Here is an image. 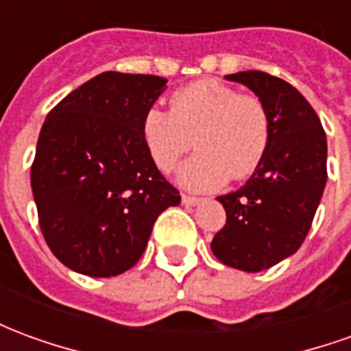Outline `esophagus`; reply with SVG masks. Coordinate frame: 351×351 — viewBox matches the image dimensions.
<instances>
[{
	"label": "esophagus",
	"instance_id": "1",
	"mask_svg": "<svg viewBox=\"0 0 351 351\" xmlns=\"http://www.w3.org/2000/svg\"><path fill=\"white\" fill-rule=\"evenodd\" d=\"M182 203L188 206H197L199 203H203L201 197H191V195H182Z\"/></svg>",
	"mask_w": 351,
	"mask_h": 351
}]
</instances>
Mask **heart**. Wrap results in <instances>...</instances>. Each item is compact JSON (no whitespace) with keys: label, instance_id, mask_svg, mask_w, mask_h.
Listing matches in <instances>:
<instances>
[{"label":"heart","instance_id":"heart-1","mask_svg":"<svg viewBox=\"0 0 351 351\" xmlns=\"http://www.w3.org/2000/svg\"><path fill=\"white\" fill-rule=\"evenodd\" d=\"M171 110L150 107L141 120V138L160 171L197 146L176 171L184 188L216 190L229 176L243 180L261 165L271 145V118L263 101L220 80H199L169 97Z\"/></svg>","mask_w":351,"mask_h":351}]
</instances>
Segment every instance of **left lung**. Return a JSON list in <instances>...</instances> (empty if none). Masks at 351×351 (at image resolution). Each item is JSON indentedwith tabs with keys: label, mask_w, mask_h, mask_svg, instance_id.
<instances>
[{
	"label": "left lung",
	"mask_w": 351,
	"mask_h": 351,
	"mask_svg": "<svg viewBox=\"0 0 351 351\" xmlns=\"http://www.w3.org/2000/svg\"><path fill=\"white\" fill-rule=\"evenodd\" d=\"M226 79L263 101L271 145L241 190L216 197L228 220L210 248L228 267L259 272L293 256L308 235L327 182V138L316 110L286 80L261 71Z\"/></svg>",
	"instance_id": "8db88e82"
}]
</instances>
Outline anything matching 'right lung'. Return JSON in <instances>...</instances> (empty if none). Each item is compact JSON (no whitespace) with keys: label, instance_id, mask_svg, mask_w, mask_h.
I'll list each match as a JSON object with an SVG mask.
<instances>
[{"label":"right lung","instance_id":"obj_1","mask_svg":"<svg viewBox=\"0 0 351 351\" xmlns=\"http://www.w3.org/2000/svg\"><path fill=\"white\" fill-rule=\"evenodd\" d=\"M167 88L154 75L101 73L50 110L32 165L39 226L71 271L108 278L137 263L180 193L154 165L141 120Z\"/></svg>","mask_w":351,"mask_h":351}]
</instances>
